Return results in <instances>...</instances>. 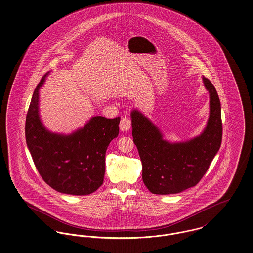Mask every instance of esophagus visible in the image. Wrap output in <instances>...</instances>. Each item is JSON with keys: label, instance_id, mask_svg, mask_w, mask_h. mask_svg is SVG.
Returning <instances> with one entry per match:
<instances>
[{"label": "esophagus", "instance_id": "esophagus-1", "mask_svg": "<svg viewBox=\"0 0 253 253\" xmlns=\"http://www.w3.org/2000/svg\"><path fill=\"white\" fill-rule=\"evenodd\" d=\"M130 127H131V121H130V119L126 117V116H125V117L121 119L120 129L122 131H127V130L130 129Z\"/></svg>", "mask_w": 253, "mask_h": 253}]
</instances>
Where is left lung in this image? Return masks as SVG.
Listing matches in <instances>:
<instances>
[{"label": "left lung", "instance_id": "8db88e82", "mask_svg": "<svg viewBox=\"0 0 253 253\" xmlns=\"http://www.w3.org/2000/svg\"><path fill=\"white\" fill-rule=\"evenodd\" d=\"M209 92L210 113L202 133L189 141L170 143L159 128L138 110L131 111L132 136L142 161V178L156 195L177 194L197 185L221 144L220 102L212 83L202 78Z\"/></svg>", "mask_w": 253, "mask_h": 253}]
</instances>
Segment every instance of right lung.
I'll list each match as a JSON object with an SVG mask.
<instances>
[{
	"instance_id": "add662e5",
	"label": "right lung",
	"mask_w": 253,
	"mask_h": 253,
	"mask_svg": "<svg viewBox=\"0 0 253 253\" xmlns=\"http://www.w3.org/2000/svg\"><path fill=\"white\" fill-rule=\"evenodd\" d=\"M47 75L35 88L27 113L28 149L39 174L52 189L74 196L92 194L103 183L105 152L118 136L121 118L95 116L71 134L49 131L40 120L38 108L39 89Z\"/></svg>"
}]
</instances>
